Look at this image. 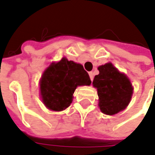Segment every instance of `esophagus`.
Returning <instances> with one entry per match:
<instances>
[{"instance_id": "esophagus-1", "label": "esophagus", "mask_w": 155, "mask_h": 155, "mask_svg": "<svg viewBox=\"0 0 155 155\" xmlns=\"http://www.w3.org/2000/svg\"><path fill=\"white\" fill-rule=\"evenodd\" d=\"M89 75H90V80L93 81V79H94V73H93L92 71H90V72H89Z\"/></svg>"}]
</instances>
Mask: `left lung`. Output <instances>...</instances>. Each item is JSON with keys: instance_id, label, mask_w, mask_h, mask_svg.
<instances>
[{"instance_id": "left-lung-1", "label": "left lung", "mask_w": 155, "mask_h": 155, "mask_svg": "<svg viewBox=\"0 0 155 155\" xmlns=\"http://www.w3.org/2000/svg\"><path fill=\"white\" fill-rule=\"evenodd\" d=\"M99 74L94 77L93 86L97 89L101 111L114 115L126 108L133 94V87L127 76L121 73L112 63L98 67Z\"/></svg>"}]
</instances>
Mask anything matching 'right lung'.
Here are the masks:
<instances>
[{"label": "right lung", "mask_w": 155, "mask_h": 155, "mask_svg": "<svg viewBox=\"0 0 155 155\" xmlns=\"http://www.w3.org/2000/svg\"><path fill=\"white\" fill-rule=\"evenodd\" d=\"M90 76L81 64L62 58L53 62L40 79V94L43 104L52 111H62L72 101L78 86L90 85Z\"/></svg>", "instance_id": "obj_1"}]
</instances>
